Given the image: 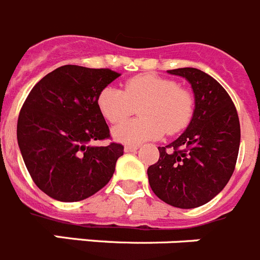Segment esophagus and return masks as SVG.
<instances>
[{
  "mask_svg": "<svg viewBox=\"0 0 260 260\" xmlns=\"http://www.w3.org/2000/svg\"><path fill=\"white\" fill-rule=\"evenodd\" d=\"M137 149H139L137 145H127V146H124L125 153H135V151H137Z\"/></svg>",
  "mask_w": 260,
  "mask_h": 260,
  "instance_id": "1",
  "label": "esophagus"
}]
</instances>
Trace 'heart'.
<instances>
[{
    "label": "heart",
    "mask_w": 260,
    "mask_h": 260,
    "mask_svg": "<svg viewBox=\"0 0 260 260\" xmlns=\"http://www.w3.org/2000/svg\"><path fill=\"white\" fill-rule=\"evenodd\" d=\"M100 113L110 123H119L140 107V119L114 127L113 137L119 142L140 145L175 135L188 127L194 111V98L174 80L155 75H140L124 84V90L106 86L97 97Z\"/></svg>",
    "instance_id": "1"
}]
</instances>
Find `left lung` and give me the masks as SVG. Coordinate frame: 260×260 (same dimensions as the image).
Returning a JSON list of instances; mask_svg holds the SVG:
<instances>
[{
  "mask_svg": "<svg viewBox=\"0 0 260 260\" xmlns=\"http://www.w3.org/2000/svg\"><path fill=\"white\" fill-rule=\"evenodd\" d=\"M185 79L194 94V111L186 129L147 168L151 190L179 209H194L220 193L232 176L240 149L237 110L223 86L198 69L167 71Z\"/></svg>",
  "mask_w": 260,
  "mask_h": 260,
  "instance_id": "1",
  "label": "left lung"
}]
</instances>
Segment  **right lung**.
Returning a JSON list of instances; mask_svg holds the SVG:
<instances>
[{
    "label": "right lung",
    "mask_w": 260,
    "mask_h": 260,
    "mask_svg": "<svg viewBox=\"0 0 260 260\" xmlns=\"http://www.w3.org/2000/svg\"><path fill=\"white\" fill-rule=\"evenodd\" d=\"M120 74L66 64L28 94L16 127L23 160L39 189L60 202H78L104 188L124 147L93 141L110 137L97 97Z\"/></svg>",
    "instance_id": "obj_1"
}]
</instances>
